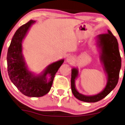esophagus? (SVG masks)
Masks as SVG:
<instances>
[{
    "label": "esophagus",
    "mask_w": 125,
    "mask_h": 125,
    "mask_svg": "<svg viewBox=\"0 0 125 125\" xmlns=\"http://www.w3.org/2000/svg\"><path fill=\"white\" fill-rule=\"evenodd\" d=\"M67 60L68 62H71V61H73V58L71 56H69L67 57Z\"/></svg>",
    "instance_id": "obj_1"
}]
</instances>
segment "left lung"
I'll list each match as a JSON object with an SVG mask.
<instances>
[{"instance_id":"obj_1","label":"left lung","mask_w":125,"mask_h":125,"mask_svg":"<svg viewBox=\"0 0 125 125\" xmlns=\"http://www.w3.org/2000/svg\"><path fill=\"white\" fill-rule=\"evenodd\" d=\"M98 38L102 49L101 59L108 75V82L104 90L98 94L92 96L82 95L76 90L75 86V79L78 76V71L76 68L72 69L71 80L72 93L77 99L84 102L95 103L102 100L115 88L119 80L121 57L116 38L109 30L108 33L98 35Z\"/></svg>"}]
</instances>
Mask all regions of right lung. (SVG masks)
<instances>
[{
	"label": "right lung",
	"instance_id": "obj_1",
	"mask_svg": "<svg viewBox=\"0 0 125 125\" xmlns=\"http://www.w3.org/2000/svg\"><path fill=\"white\" fill-rule=\"evenodd\" d=\"M34 22L33 20L29 21L21 26L14 35L7 52V71L11 81L23 94L39 97L43 96L50 90L55 73L64 62V60L49 65L42 76H33L28 71L22 55V42ZM47 74L51 76L48 83L45 77Z\"/></svg>",
	"mask_w": 125,
	"mask_h": 125
}]
</instances>
